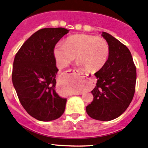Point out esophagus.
<instances>
[{
    "instance_id": "34e87169",
    "label": "esophagus",
    "mask_w": 148,
    "mask_h": 148,
    "mask_svg": "<svg viewBox=\"0 0 148 148\" xmlns=\"http://www.w3.org/2000/svg\"><path fill=\"white\" fill-rule=\"evenodd\" d=\"M66 74H72V75H77V74H84V75H86L85 71H84L83 69H69V70H67L66 71ZM75 95V93H74Z\"/></svg>"
}]
</instances>
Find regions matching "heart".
<instances>
[{
	"instance_id": "b5f03b06",
	"label": "heart",
	"mask_w": 148,
	"mask_h": 148,
	"mask_svg": "<svg viewBox=\"0 0 148 148\" xmlns=\"http://www.w3.org/2000/svg\"><path fill=\"white\" fill-rule=\"evenodd\" d=\"M77 56V61L91 72L100 70L108 60L110 46L102 37L88 34H75L68 37L64 45L57 44L54 56L59 67L64 68Z\"/></svg>"
}]
</instances>
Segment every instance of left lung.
<instances>
[{"label": "left lung", "instance_id": "8db88e82", "mask_svg": "<svg viewBox=\"0 0 148 148\" xmlns=\"http://www.w3.org/2000/svg\"><path fill=\"white\" fill-rule=\"evenodd\" d=\"M102 36L110 46L108 60L95 73L98 79L86 107L89 116L100 121L117 118L129 106L136 90V67L129 48L106 32Z\"/></svg>", "mask_w": 148, "mask_h": 148}]
</instances>
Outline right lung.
<instances>
[{
  "instance_id": "right-lung-1",
  "label": "right lung",
  "mask_w": 148,
  "mask_h": 148,
  "mask_svg": "<svg viewBox=\"0 0 148 148\" xmlns=\"http://www.w3.org/2000/svg\"><path fill=\"white\" fill-rule=\"evenodd\" d=\"M64 28L37 31L16 53L12 80L21 105L27 113L43 121L58 119L64 113L66 98L57 93L58 69L54 48L68 33Z\"/></svg>"
}]
</instances>
